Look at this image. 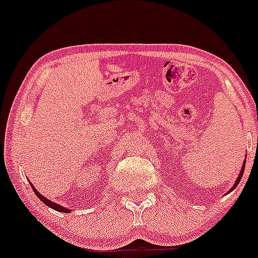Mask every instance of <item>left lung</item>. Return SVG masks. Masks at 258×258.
Here are the masks:
<instances>
[{
  "label": "left lung",
  "instance_id": "1",
  "mask_svg": "<svg viewBox=\"0 0 258 258\" xmlns=\"http://www.w3.org/2000/svg\"><path fill=\"white\" fill-rule=\"evenodd\" d=\"M245 163H246V160H244V164H242V167H241V170H240V173H239L238 178H236L235 183H234V185H233V187H231V189H230V190H229V191H228V192L233 191V190H234V189H235V187H236V186H238V184H239L240 179H241V176H242V173H244V169H245Z\"/></svg>",
  "mask_w": 258,
  "mask_h": 258
}]
</instances>
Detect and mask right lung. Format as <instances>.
I'll list each match as a JSON object with an SVG mask.
<instances>
[{
    "instance_id": "obj_1",
    "label": "right lung",
    "mask_w": 258,
    "mask_h": 258,
    "mask_svg": "<svg viewBox=\"0 0 258 258\" xmlns=\"http://www.w3.org/2000/svg\"><path fill=\"white\" fill-rule=\"evenodd\" d=\"M30 185H31V187H33V190H34V192H35V195H36L37 198H39L40 200H41V201L43 202V204L46 205V206L51 207L52 210H54V211H58V212H63V213H71V210H69V208H67V207H63V206H60V205L56 204V202H52V201H50V200H48V199H46L45 196H42L41 194H40L39 191H37V190L35 189V187H34V185H33V184H30Z\"/></svg>"
}]
</instances>
